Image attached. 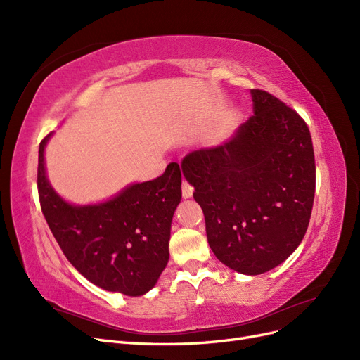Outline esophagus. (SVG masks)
Returning <instances> with one entry per match:
<instances>
[{
	"label": "esophagus",
	"mask_w": 360,
	"mask_h": 360,
	"mask_svg": "<svg viewBox=\"0 0 360 360\" xmlns=\"http://www.w3.org/2000/svg\"><path fill=\"white\" fill-rule=\"evenodd\" d=\"M181 193H183V198H191L192 193H193V188L188 181H183L181 184Z\"/></svg>",
	"instance_id": "esophagus-1"
}]
</instances>
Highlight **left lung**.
Returning a JSON list of instances; mask_svg holds the SVG:
<instances>
[{
  "instance_id": "left-lung-1",
  "label": "left lung",
  "mask_w": 360,
  "mask_h": 360,
  "mask_svg": "<svg viewBox=\"0 0 360 360\" xmlns=\"http://www.w3.org/2000/svg\"><path fill=\"white\" fill-rule=\"evenodd\" d=\"M254 115L234 136L181 162L216 258L245 275L285 261L308 230L315 159L304 120L278 97L250 90Z\"/></svg>"
}]
</instances>
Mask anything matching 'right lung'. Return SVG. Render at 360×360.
Segmentation results:
<instances>
[{
  "mask_svg": "<svg viewBox=\"0 0 360 360\" xmlns=\"http://www.w3.org/2000/svg\"><path fill=\"white\" fill-rule=\"evenodd\" d=\"M51 135L39 147L37 189L43 216L63 254L94 285L143 296L155 287L169 258L171 221L181 200L179 163L106 202L72 205L46 179L45 146Z\"/></svg>",
  "mask_w": 360,
  "mask_h": 360,
  "instance_id": "obj_1",
  "label": "right lung"
}]
</instances>
